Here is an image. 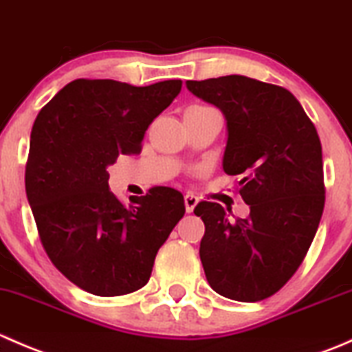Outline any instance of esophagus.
Listing matches in <instances>:
<instances>
[{"instance_id":"34e87169","label":"esophagus","mask_w":352,"mask_h":352,"mask_svg":"<svg viewBox=\"0 0 352 352\" xmlns=\"http://www.w3.org/2000/svg\"><path fill=\"white\" fill-rule=\"evenodd\" d=\"M184 202H186V211L192 212L194 208L197 206L199 199L196 196H192V194H186V197H184Z\"/></svg>"}]
</instances>
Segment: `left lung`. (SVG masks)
<instances>
[{
	"label": "left lung",
	"mask_w": 352,
	"mask_h": 352,
	"mask_svg": "<svg viewBox=\"0 0 352 352\" xmlns=\"http://www.w3.org/2000/svg\"><path fill=\"white\" fill-rule=\"evenodd\" d=\"M186 85L225 116L223 170L242 177L240 196L250 208L247 218L233 221L218 202L196 206L206 226L199 248L206 279L230 300L261 301L300 267L324 212L317 129L278 85L240 74Z\"/></svg>",
	"instance_id": "1"
}]
</instances>
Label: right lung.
I'll use <instances>...</instances> for the list:
<instances>
[{"label": "right lung", "instance_id": "1", "mask_svg": "<svg viewBox=\"0 0 352 352\" xmlns=\"http://www.w3.org/2000/svg\"><path fill=\"white\" fill-rule=\"evenodd\" d=\"M182 90L180 80L133 87L74 80L38 112L30 134L25 190L52 264L97 296L148 283L160 247L186 212L184 196L155 187L124 206L107 166L138 155L148 126Z\"/></svg>", "mask_w": 352, "mask_h": 352}]
</instances>
